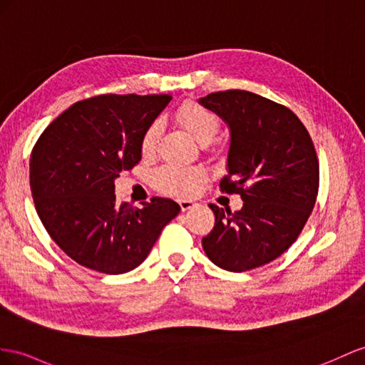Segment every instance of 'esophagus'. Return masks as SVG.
<instances>
[{"label": "esophagus", "instance_id": "34e87169", "mask_svg": "<svg viewBox=\"0 0 365 365\" xmlns=\"http://www.w3.org/2000/svg\"><path fill=\"white\" fill-rule=\"evenodd\" d=\"M179 205H180V210L185 212V211L192 210L195 207V202L191 199H179Z\"/></svg>", "mask_w": 365, "mask_h": 365}]
</instances>
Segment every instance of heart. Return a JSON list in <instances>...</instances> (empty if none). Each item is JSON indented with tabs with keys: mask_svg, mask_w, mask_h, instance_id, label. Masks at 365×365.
I'll use <instances>...</instances> for the list:
<instances>
[{
	"mask_svg": "<svg viewBox=\"0 0 365 365\" xmlns=\"http://www.w3.org/2000/svg\"><path fill=\"white\" fill-rule=\"evenodd\" d=\"M175 117L182 126L202 145L212 142L220 129L219 117L208 108L199 105V103H185L177 110ZM158 135H160V123L154 121V123L149 125L142 138L143 154L148 155L154 151ZM202 179V170L183 165H165L154 174V182L158 190L165 194L182 195V197L192 194Z\"/></svg>",
	"mask_w": 365,
	"mask_h": 365,
	"instance_id": "b5f03b06",
	"label": "heart"
}]
</instances>
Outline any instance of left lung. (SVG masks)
Returning a JSON list of instances; mask_svg holds the SVG:
<instances>
[{
    "label": "left lung",
    "instance_id": "obj_1",
    "mask_svg": "<svg viewBox=\"0 0 365 365\" xmlns=\"http://www.w3.org/2000/svg\"><path fill=\"white\" fill-rule=\"evenodd\" d=\"M199 105L228 126L220 188L244 200L235 214L210 203L216 225L202 247L227 272L265 265L285 253L313 211L319 165L312 137L288 108L248 91L214 92Z\"/></svg>",
    "mask_w": 365,
    "mask_h": 365
}]
</instances>
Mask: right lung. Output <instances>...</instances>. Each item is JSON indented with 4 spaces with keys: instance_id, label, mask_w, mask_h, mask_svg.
<instances>
[{
    "instance_id": "1",
    "label": "right lung",
    "mask_w": 365,
    "mask_h": 365,
    "mask_svg": "<svg viewBox=\"0 0 365 365\" xmlns=\"http://www.w3.org/2000/svg\"><path fill=\"white\" fill-rule=\"evenodd\" d=\"M170 96H100L64 110L31 155V190L46 231L77 264L123 274L148 257L180 207L117 202L115 179L142 160V138Z\"/></svg>"
}]
</instances>
